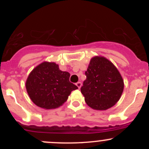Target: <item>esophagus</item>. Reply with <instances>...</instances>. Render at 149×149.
<instances>
[{
	"label": "esophagus",
	"instance_id": "obj_1",
	"mask_svg": "<svg viewBox=\"0 0 149 149\" xmlns=\"http://www.w3.org/2000/svg\"><path fill=\"white\" fill-rule=\"evenodd\" d=\"M76 85V86H77V87H78V88L80 89V88H81V85H82V83H81V82H78V83H77Z\"/></svg>",
	"mask_w": 149,
	"mask_h": 149
}]
</instances>
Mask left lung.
Masks as SVG:
<instances>
[{"label":"left lung","mask_w":149,"mask_h":149,"mask_svg":"<svg viewBox=\"0 0 149 149\" xmlns=\"http://www.w3.org/2000/svg\"><path fill=\"white\" fill-rule=\"evenodd\" d=\"M85 75L80 91L89 107L104 111L118 102L123 92L124 81L111 61L102 56L93 57Z\"/></svg>","instance_id":"left-lung-1"}]
</instances>
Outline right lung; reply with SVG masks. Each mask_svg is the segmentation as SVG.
I'll list each match as a JSON object with an SVG mask.
<instances>
[{
	"label": "right lung",
	"mask_w": 149,
	"mask_h": 149,
	"mask_svg": "<svg viewBox=\"0 0 149 149\" xmlns=\"http://www.w3.org/2000/svg\"><path fill=\"white\" fill-rule=\"evenodd\" d=\"M70 73L54 62L43 61L31 71L26 89L32 102L44 109L61 107L78 87L69 81Z\"/></svg>",
	"instance_id": "right-lung-1"
}]
</instances>
